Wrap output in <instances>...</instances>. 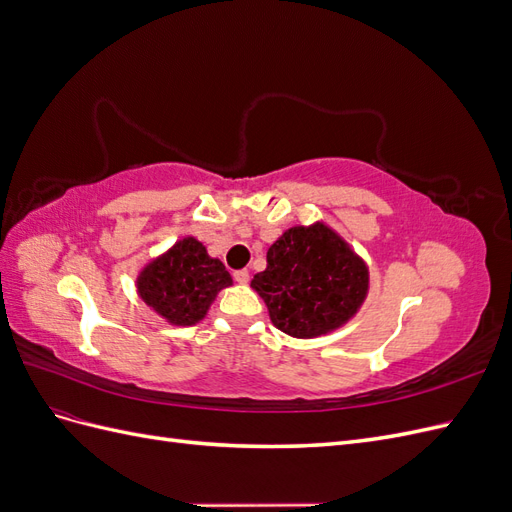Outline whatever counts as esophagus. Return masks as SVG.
<instances>
[{
	"label": "esophagus",
	"mask_w": 512,
	"mask_h": 512,
	"mask_svg": "<svg viewBox=\"0 0 512 512\" xmlns=\"http://www.w3.org/2000/svg\"><path fill=\"white\" fill-rule=\"evenodd\" d=\"M232 277H235V282H239V284H247V282H250V271L239 269V271L232 273Z\"/></svg>",
	"instance_id": "1"
}]
</instances>
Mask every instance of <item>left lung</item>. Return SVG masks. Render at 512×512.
<instances>
[{
  "label": "left lung",
  "mask_w": 512,
  "mask_h": 512,
  "mask_svg": "<svg viewBox=\"0 0 512 512\" xmlns=\"http://www.w3.org/2000/svg\"><path fill=\"white\" fill-rule=\"evenodd\" d=\"M252 288L271 322L292 337H318L346 324L363 305L369 271L329 226L288 228L267 252V269Z\"/></svg>",
  "instance_id": "left-lung-1"
}]
</instances>
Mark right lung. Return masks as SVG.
<instances>
[{"label":"right lung","instance_id":"1","mask_svg":"<svg viewBox=\"0 0 512 512\" xmlns=\"http://www.w3.org/2000/svg\"><path fill=\"white\" fill-rule=\"evenodd\" d=\"M230 284L226 267L194 237L177 241L164 256L151 260L136 280L141 299L177 327L203 320L215 294Z\"/></svg>","mask_w":512,"mask_h":512}]
</instances>
